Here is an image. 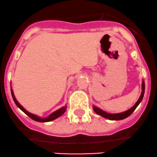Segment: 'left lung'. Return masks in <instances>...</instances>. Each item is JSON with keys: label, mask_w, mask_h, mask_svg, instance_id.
Returning a JSON list of instances; mask_svg holds the SVG:
<instances>
[{"label": "left lung", "mask_w": 157, "mask_h": 157, "mask_svg": "<svg viewBox=\"0 0 157 157\" xmlns=\"http://www.w3.org/2000/svg\"><path fill=\"white\" fill-rule=\"evenodd\" d=\"M141 94H140V96L139 98V99L138 100L135 104L132 107H131L130 109H128L126 111H124V112L119 113H109L106 112V111L103 110L101 109V108L98 107V106H94L93 105V109L97 114L100 115L102 117L105 118V119H109V120H122V119H125V118L128 117L132 113L135 111V109H136L137 106L140 104V103L141 102L142 99L144 98V90H145V84H144V81L142 80V84H141Z\"/></svg>", "instance_id": "1"}]
</instances>
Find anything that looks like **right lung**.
Returning a JSON list of instances; mask_svg holds the SVG:
<instances>
[{
    "label": "right lung",
    "mask_w": 157,
    "mask_h": 157,
    "mask_svg": "<svg viewBox=\"0 0 157 157\" xmlns=\"http://www.w3.org/2000/svg\"><path fill=\"white\" fill-rule=\"evenodd\" d=\"M10 89H11V94H12L13 99V101H14V102H15L16 105H17V106H18L19 109H20L22 111V112L25 113L26 114L27 116H29V117H30L31 119H33V120H35V121H36V122H51V121L54 120V119H57V118H59V116H62V115L66 112V110H67V105H65V106H63V107H61V108H59V109H57V110H56V111H54V112H53L52 113H51V114L49 115V116H47V117H45V118L40 117V116H37V115L32 114V113H31L28 112V111H27L26 109H25V108H24L23 106H22V105H21L20 103H19L18 101H17V100L16 99L15 95H14L13 90L12 88H11Z\"/></svg>",
    "instance_id": "obj_1"
}]
</instances>
